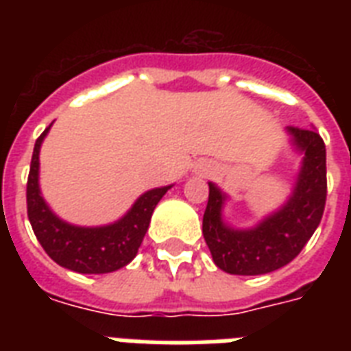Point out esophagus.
I'll use <instances>...</instances> for the list:
<instances>
[{"instance_id": "34e87169", "label": "esophagus", "mask_w": 351, "mask_h": 351, "mask_svg": "<svg viewBox=\"0 0 351 351\" xmlns=\"http://www.w3.org/2000/svg\"><path fill=\"white\" fill-rule=\"evenodd\" d=\"M209 169H211V167H209V165H206V167H202V169H200V175H208Z\"/></svg>"}]
</instances>
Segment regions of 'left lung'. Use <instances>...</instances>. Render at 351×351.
<instances>
[{"instance_id": "left-lung-1", "label": "left lung", "mask_w": 351, "mask_h": 351, "mask_svg": "<svg viewBox=\"0 0 351 351\" xmlns=\"http://www.w3.org/2000/svg\"><path fill=\"white\" fill-rule=\"evenodd\" d=\"M295 149L302 153L297 184L282 208L251 230L224 224L226 195L209 182V200L202 233L213 262L231 275H264L299 255L321 224L326 204V145L311 129L288 127Z\"/></svg>"}]
</instances>
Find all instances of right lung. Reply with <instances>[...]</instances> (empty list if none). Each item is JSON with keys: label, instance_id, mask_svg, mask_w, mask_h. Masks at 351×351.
Here are the masks:
<instances>
[{"label": "right lung", "instance_id": "add662e5", "mask_svg": "<svg viewBox=\"0 0 351 351\" xmlns=\"http://www.w3.org/2000/svg\"><path fill=\"white\" fill-rule=\"evenodd\" d=\"M51 125L34 143L27 180V215L36 239L52 261L76 273H111L136 256L147 233L151 215L171 186L143 193L118 222L100 228H82L63 222L52 213L40 193V147Z\"/></svg>", "mask_w": 351, "mask_h": 351}]
</instances>
